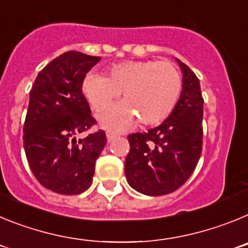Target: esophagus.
Masks as SVG:
<instances>
[{
    "label": "esophagus",
    "instance_id": "34e87169",
    "mask_svg": "<svg viewBox=\"0 0 248 248\" xmlns=\"http://www.w3.org/2000/svg\"><path fill=\"white\" fill-rule=\"evenodd\" d=\"M114 138H117V134H115V133H113V131H107V139H108V141L114 140Z\"/></svg>",
    "mask_w": 248,
    "mask_h": 248
}]
</instances>
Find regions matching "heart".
I'll list each match as a JSON object with an SVG mask.
<instances>
[{
	"instance_id": "1",
	"label": "heart",
	"mask_w": 248,
	"mask_h": 248,
	"mask_svg": "<svg viewBox=\"0 0 248 248\" xmlns=\"http://www.w3.org/2000/svg\"><path fill=\"white\" fill-rule=\"evenodd\" d=\"M183 91V77L170 62L126 61L113 64L108 77L97 72L85 74L84 97L95 111L108 108L123 93L124 102L114 105L100 118L103 125L124 130L137 120L154 125L171 114Z\"/></svg>"
}]
</instances>
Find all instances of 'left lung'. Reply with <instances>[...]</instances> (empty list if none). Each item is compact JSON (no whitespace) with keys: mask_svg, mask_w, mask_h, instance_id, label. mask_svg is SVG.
<instances>
[{"mask_svg":"<svg viewBox=\"0 0 248 248\" xmlns=\"http://www.w3.org/2000/svg\"><path fill=\"white\" fill-rule=\"evenodd\" d=\"M177 62L183 71V92L174 110L160 125L128 135L126 180L133 189L150 196L181 187L194 172L202 151L200 82L185 63Z\"/></svg>","mask_w":248,"mask_h":248,"instance_id":"obj_1","label":"left lung"}]
</instances>
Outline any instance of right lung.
<instances>
[{"label":"right lung","mask_w":248,"mask_h":248,"mask_svg":"<svg viewBox=\"0 0 248 248\" xmlns=\"http://www.w3.org/2000/svg\"><path fill=\"white\" fill-rule=\"evenodd\" d=\"M100 57L69 50L39 72L30 92L23 148L31 171L46 189L78 195L91 186L95 161L107 144L105 131L82 92L85 74ZM88 132L83 140L80 134Z\"/></svg>","instance_id":"obj_1"}]
</instances>
